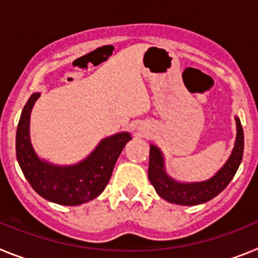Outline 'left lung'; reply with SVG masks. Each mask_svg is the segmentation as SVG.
<instances>
[{
	"mask_svg": "<svg viewBox=\"0 0 258 258\" xmlns=\"http://www.w3.org/2000/svg\"><path fill=\"white\" fill-rule=\"evenodd\" d=\"M235 120H236L237 134L234 151L227 162L225 163V166L207 182L188 184V183L175 182L174 179L169 178L163 170V157L161 151L154 145H151L148 176L157 194L169 203L178 204V205H197V204L207 203L221 194L232 180L243 158V127L239 118H235Z\"/></svg>",
	"mask_w": 258,
	"mask_h": 258,
	"instance_id": "obj_1",
	"label": "left lung"
}]
</instances>
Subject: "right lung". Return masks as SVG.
I'll return each mask as SVG.
<instances>
[{
    "label": "right lung",
    "mask_w": 258,
    "mask_h": 258,
    "mask_svg": "<svg viewBox=\"0 0 258 258\" xmlns=\"http://www.w3.org/2000/svg\"><path fill=\"white\" fill-rule=\"evenodd\" d=\"M40 93L24 105L17 128V160L24 176L41 197L59 205H80L101 194L113 174L120 152L131 135L120 132L104 139L93 153L74 166H54L36 156L30 140V114Z\"/></svg>",
    "instance_id": "add662e5"
}]
</instances>
